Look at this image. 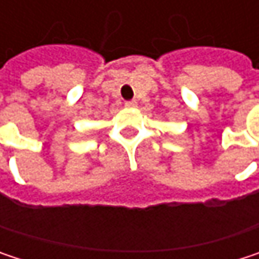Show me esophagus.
<instances>
[{
	"mask_svg": "<svg viewBox=\"0 0 259 259\" xmlns=\"http://www.w3.org/2000/svg\"><path fill=\"white\" fill-rule=\"evenodd\" d=\"M124 106H126V108H135V106H136V100H130V102H126V103H124Z\"/></svg>",
	"mask_w": 259,
	"mask_h": 259,
	"instance_id": "esophagus-1",
	"label": "esophagus"
}]
</instances>
